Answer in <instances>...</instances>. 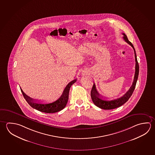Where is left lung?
<instances>
[{"instance_id": "8db88e82", "label": "left lung", "mask_w": 155, "mask_h": 155, "mask_svg": "<svg viewBox=\"0 0 155 155\" xmlns=\"http://www.w3.org/2000/svg\"><path fill=\"white\" fill-rule=\"evenodd\" d=\"M123 35L124 36L123 37V38L128 44H129L130 46L132 47L134 52V55H135V61H136V71H135V74H134V80H133V83L132 86L130 87V89L128 90L125 95H123L122 97L115 99L114 100L106 101L103 100L102 98H101L100 94L98 92L96 88L95 83H94L93 87H92V89L91 91V97L92 99V102L95 104V105L103 109H106V110H109V109H113L117 108L119 107L120 106L123 105L124 103H126L128 99L130 98V96L132 95L133 91L135 89L136 87V83L138 79L139 75V67L138 63L137 61V55H136V51L134 48L132 44L130 42V41L128 40L127 36L125 35V33H122Z\"/></svg>"}]
</instances>
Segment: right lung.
I'll return each instance as SVG.
<instances>
[{"instance_id":"add662e5","label":"right lung","mask_w":155,"mask_h":155,"mask_svg":"<svg viewBox=\"0 0 155 155\" xmlns=\"http://www.w3.org/2000/svg\"><path fill=\"white\" fill-rule=\"evenodd\" d=\"M77 81V79H74L68 83L65 89L64 90L63 94L59 99L54 102L50 103H41L36 102V101L34 100L33 98L28 96L24 93L21 88L22 94L24 96L25 100L27 101L28 104L33 108L35 109L38 110L46 113H54L58 111H60L65 107L68 100V94L70 87L72 84Z\"/></svg>"}]
</instances>
